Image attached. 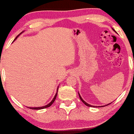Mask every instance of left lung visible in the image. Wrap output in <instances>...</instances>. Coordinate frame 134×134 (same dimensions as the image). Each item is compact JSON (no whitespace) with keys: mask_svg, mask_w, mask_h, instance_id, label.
<instances>
[{"mask_svg":"<svg viewBox=\"0 0 134 134\" xmlns=\"http://www.w3.org/2000/svg\"><path fill=\"white\" fill-rule=\"evenodd\" d=\"M113 29V31H115V30H114V29ZM79 98H80V100H81L82 101V102H83V103L85 104L86 105L88 106V107H105V106H106V105H109V104H110L111 103H111L108 104H107V105H102V106H93V105H90V104H88V103H87V102H86L85 101V100H83V99H82V97L80 96V95L79 93Z\"/></svg>","mask_w":134,"mask_h":134,"instance_id":"obj_1","label":"left lung"}]
</instances>
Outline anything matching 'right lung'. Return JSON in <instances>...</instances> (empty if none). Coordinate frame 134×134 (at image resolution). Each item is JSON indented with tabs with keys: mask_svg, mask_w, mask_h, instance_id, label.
Here are the masks:
<instances>
[{
	"mask_svg": "<svg viewBox=\"0 0 134 134\" xmlns=\"http://www.w3.org/2000/svg\"><path fill=\"white\" fill-rule=\"evenodd\" d=\"M23 32H21V34H20L19 35H21L22 33ZM19 35H18V36H17L16 37V38L15 39H14V40H15L16 38H17L18 36H19ZM58 87L57 88V93H56V94H55V96H54V98H53V99L52 100V101H51L50 103H49L48 104H47V105H44V106H43V107H28V108H29V109H33V110H40V109H46V108H47V107H50V106L52 105V104L54 103V102L55 101V99H56V97H57V92H58Z\"/></svg>",
	"mask_w": 134,
	"mask_h": 134,
	"instance_id": "add662e5",
	"label": "right lung"
}]
</instances>
